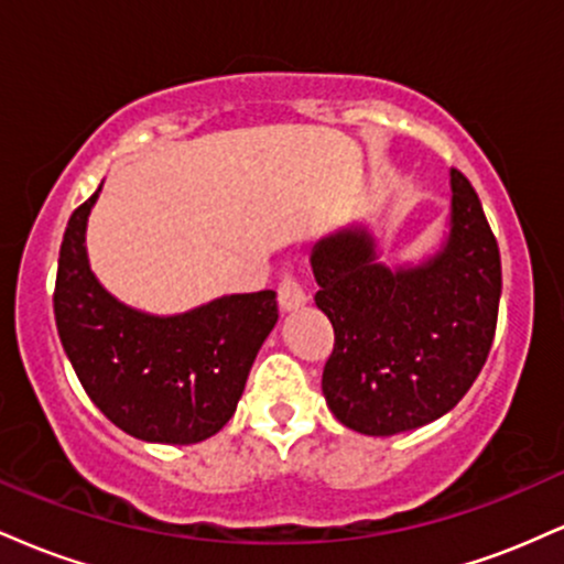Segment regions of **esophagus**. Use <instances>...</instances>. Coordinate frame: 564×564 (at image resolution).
<instances>
[{
    "instance_id": "esophagus-1",
    "label": "esophagus",
    "mask_w": 564,
    "mask_h": 564,
    "mask_svg": "<svg viewBox=\"0 0 564 564\" xmlns=\"http://www.w3.org/2000/svg\"><path fill=\"white\" fill-rule=\"evenodd\" d=\"M278 304H281L286 313H291V310H300L307 304V294H304L302 283L296 281L294 275L281 278V286H278Z\"/></svg>"
}]
</instances>
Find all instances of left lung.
Instances as JSON below:
<instances>
[{
    "mask_svg": "<svg viewBox=\"0 0 564 564\" xmlns=\"http://www.w3.org/2000/svg\"><path fill=\"white\" fill-rule=\"evenodd\" d=\"M310 264L334 326L323 394L341 424L390 437L467 394L494 345L501 257L462 172L451 170L448 236L432 257L387 268L371 230L347 225L313 246Z\"/></svg>",
    "mask_w": 564,
    "mask_h": 564,
    "instance_id": "1",
    "label": "left lung"
}]
</instances>
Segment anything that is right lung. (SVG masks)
Masks as SVG:
<instances>
[{"mask_svg": "<svg viewBox=\"0 0 564 564\" xmlns=\"http://www.w3.org/2000/svg\"><path fill=\"white\" fill-rule=\"evenodd\" d=\"M100 187L70 215L61 243L53 304L63 349L89 400L127 435L200 443L236 413L278 323L275 291L219 296L180 315L119 302L95 278L84 246Z\"/></svg>", "mask_w": 564, "mask_h": 564, "instance_id": "add662e5", "label": "right lung"}]
</instances>
